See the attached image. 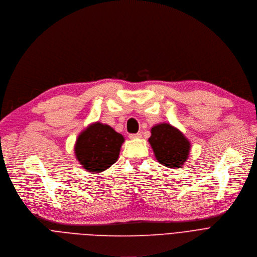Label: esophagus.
<instances>
[{
    "instance_id": "obj_1",
    "label": "esophagus",
    "mask_w": 257,
    "mask_h": 257,
    "mask_svg": "<svg viewBox=\"0 0 257 257\" xmlns=\"http://www.w3.org/2000/svg\"><path fill=\"white\" fill-rule=\"evenodd\" d=\"M141 137H142L141 133H138V134H131V135H130V139H132V140H135V139H140Z\"/></svg>"
}]
</instances>
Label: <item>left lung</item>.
Here are the masks:
<instances>
[{
    "instance_id": "1",
    "label": "left lung",
    "mask_w": 257,
    "mask_h": 257,
    "mask_svg": "<svg viewBox=\"0 0 257 257\" xmlns=\"http://www.w3.org/2000/svg\"><path fill=\"white\" fill-rule=\"evenodd\" d=\"M149 143L158 162L168 168H181L187 161L190 142L175 126L162 122L151 128Z\"/></svg>"
}]
</instances>
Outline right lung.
Listing matches in <instances>:
<instances>
[{"label":"right lung","mask_w":257,"mask_h":257,"mask_svg":"<svg viewBox=\"0 0 257 257\" xmlns=\"http://www.w3.org/2000/svg\"><path fill=\"white\" fill-rule=\"evenodd\" d=\"M124 138L110 125L99 121L89 124L77 138L75 156L84 169L100 173L114 164Z\"/></svg>","instance_id":"1"}]
</instances>
